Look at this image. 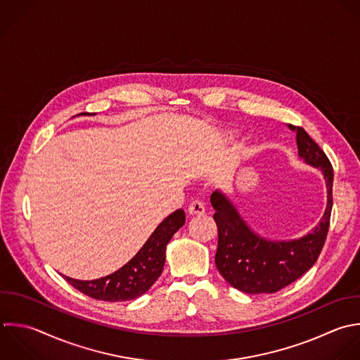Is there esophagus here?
I'll return each instance as SVG.
<instances>
[{
  "label": "esophagus",
  "instance_id": "1",
  "mask_svg": "<svg viewBox=\"0 0 360 360\" xmlns=\"http://www.w3.org/2000/svg\"><path fill=\"white\" fill-rule=\"evenodd\" d=\"M204 212H205V207H204V204H202L201 201H198V200L193 201V202L190 204V207H188V214H190V215H202Z\"/></svg>",
  "mask_w": 360,
  "mask_h": 360
}]
</instances>
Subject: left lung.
Instances as JSON below:
<instances>
[{
  "label": "left lung",
  "instance_id": "obj_1",
  "mask_svg": "<svg viewBox=\"0 0 360 360\" xmlns=\"http://www.w3.org/2000/svg\"><path fill=\"white\" fill-rule=\"evenodd\" d=\"M288 128L295 132L298 156L307 165L319 169L326 184V208L312 232L297 240L271 242L249 228L225 194L217 190L210 198L218 228L217 269L232 287L248 294L276 292L300 278L316 262L328 235L332 211V165L301 127L288 125Z\"/></svg>",
  "mask_w": 360,
  "mask_h": 360
}]
</instances>
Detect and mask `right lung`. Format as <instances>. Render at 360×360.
<instances>
[{
  "mask_svg": "<svg viewBox=\"0 0 360 360\" xmlns=\"http://www.w3.org/2000/svg\"><path fill=\"white\" fill-rule=\"evenodd\" d=\"M186 214L177 210L165 218L153 231L141 250L120 270L110 276L83 281L66 280L83 294L103 301H127L145 294L159 278L166 260V246L173 235L184 225Z\"/></svg>",
  "mask_w": 360,
  "mask_h": 360,
  "instance_id": "obj_1",
  "label": "right lung"
}]
</instances>
